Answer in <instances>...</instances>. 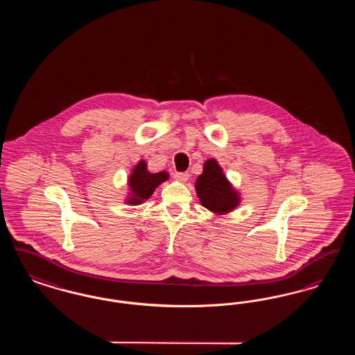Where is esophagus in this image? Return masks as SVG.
<instances>
[{"instance_id":"obj_1","label":"esophagus","mask_w":355,"mask_h":355,"mask_svg":"<svg viewBox=\"0 0 355 355\" xmlns=\"http://www.w3.org/2000/svg\"><path fill=\"white\" fill-rule=\"evenodd\" d=\"M174 178L180 182H186L189 180V173L186 171H178V173H174Z\"/></svg>"}]
</instances>
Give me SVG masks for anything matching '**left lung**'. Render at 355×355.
Wrapping results in <instances>:
<instances>
[{
	"label": "left lung",
	"mask_w": 355,
	"mask_h": 355,
	"mask_svg": "<svg viewBox=\"0 0 355 355\" xmlns=\"http://www.w3.org/2000/svg\"><path fill=\"white\" fill-rule=\"evenodd\" d=\"M196 190L202 206L217 214L229 213L239 203L236 190L223 175L216 159L205 162L203 173L196 182Z\"/></svg>",
	"instance_id": "8db88e82"
}]
</instances>
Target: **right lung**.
Returning a JSON list of instances; mask_svg holds the SVG:
<instances>
[{"label":"right lung","instance_id":"obj_1","mask_svg":"<svg viewBox=\"0 0 355 355\" xmlns=\"http://www.w3.org/2000/svg\"><path fill=\"white\" fill-rule=\"evenodd\" d=\"M168 173H149L146 170V162L141 161L129 178V186L132 190V197L128 200V203L138 205L148 200L155 190V187L168 180Z\"/></svg>","mask_w":355,"mask_h":355}]
</instances>
